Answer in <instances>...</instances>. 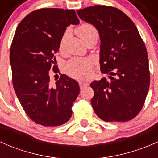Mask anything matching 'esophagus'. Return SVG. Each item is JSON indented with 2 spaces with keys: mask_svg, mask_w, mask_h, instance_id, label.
Returning <instances> with one entry per match:
<instances>
[{
  "mask_svg": "<svg viewBox=\"0 0 158 158\" xmlns=\"http://www.w3.org/2000/svg\"><path fill=\"white\" fill-rule=\"evenodd\" d=\"M88 85V83H87L86 82H84V81H80L79 82V87H80L81 89L83 88V87L85 86H87Z\"/></svg>",
  "mask_w": 158,
  "mask_h": 158,
  "instance_id": "1",
  "label": "esophagus"
}]
</instances>
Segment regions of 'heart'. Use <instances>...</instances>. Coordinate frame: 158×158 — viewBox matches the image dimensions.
Returning <instances> with one entry per match:
<instances>
[{"instance_id":"heart-1","label":"heart","mask_w":158,"mask_h":158,"mask_svg":"<svg viewBox=\"0 0 158 158\" xmlns=\"http://www.w3.org/2000/svg\"><path fill=\"white\" fill-rule=\"evenodd\" d=\"M79 37L85 42V40L94 36H98V32L93 25L90 23H82L76 30ZM66 33L62 37L60 44V49L63 47ZM91 66V62L87 59H72L66 65V72L69 76L73 78H83L88 74V69Z\"/></svg>"}]
</instances>
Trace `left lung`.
Masks as SVG:
<instances>
[{"label": "left lung", "instance_id": "8db88e82", "mask_svg": "<svg viewBox=\"0 0 158 158\" xmlns=\"http://www.w3.org/2000/svg\"><path fill=\"white\" fill-rule=\"evenodd\" d=\"M77 14L98 30L100 69L109 78L90 84L95 114L106 122L131 120L142 109L150 85L148 52L139 32L128 16L115 7L95 5Z\"/></svg>", "mask_w": 158, "mask_h": 158}]
</instances>
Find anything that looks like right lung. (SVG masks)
I'll return each mask as SVG.
<instances>
[{"mask_svg": "<svg viewBox=\"0 0 158 158\" xmlns=\"http://www.w3.org/2000/svg\"><path fill=\"white\" fill-rule=\"evenodd\" d=\"M79 23L74 10L42 8L17 26L10 52L13 85L24 111L36 124L58 126L71 118L79 83L65 74L52 83L49 69L59 73L54 54L66 27Z\"/></svg>", "mask_w": 158, "mask_h": 158, "instance_id": "1", "label": "right lung"}]
</instances>
